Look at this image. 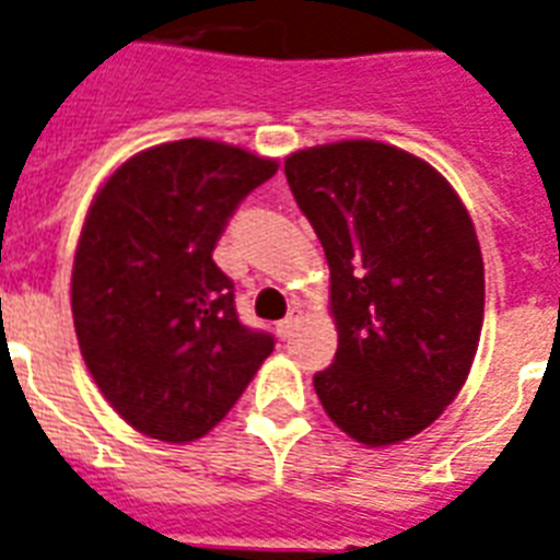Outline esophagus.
<instances>
[{"label": "esophagus", "mask_w": 560, "mask_h": 560, "mask_svg": "<svg viewBox=\"0 0 560 560\" xmlns=\"http://www.w3.org/2000/svg\"><path fill=\"white\" fill-rule=\"evenodd\" d=\"M298 317H300V308H291L289 317H285V320L277 323V335L283 337V340H289V337L294 335V326H298Z\"/></svg>", "instance_id": "34e87169"}]
</instances>
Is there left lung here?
Wrapping results in <instances>:
<instances>
[{
    "mask_svg": "<svg viewBox=\"0 0 560 560\" xmlns=\"http://www.w3.org/2000/svg\"><path fill=\"white\" fill-rule=\"evenodd\" d=\"M285 179L329 262L337 354L314 374L346 435L389 446L455 400L483 326V257L455 188L374 140L294 151Z\"/></svg>",
    "mask_w": 560,
    "mask_h": 560,
    "instance_id": "1",
    "label": "left lung"
}]
</instances>
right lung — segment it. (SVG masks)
I'll return each mask as SVG.
<instances>
[{
    "mask_svg": "<svg viewBox=\"0 0 560 560\" xmlns=\"http://www.w3.org/2000/svg\"><path fill=\"white\" fill-rule=\"evenodd\" d=\"M275 174L246 148L163 142L125 160L88 208L73 329L105 400L142 435L211 432L275 349L240 323L234 283L211 260L240 200Z\"/></svg>",
    "mask_w": 560,
    "mask_h": 560,
    "instance_id": "obj_1",
    "label": "right lung"
}]
</instances>
